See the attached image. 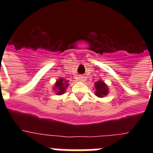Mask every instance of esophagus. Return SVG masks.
<instances>
[{"instance_id":"esophagus-1","label":"esophagus","mask_w":153,"mask_h":153,"mask_svg":"<svg viewBox=\"0 0 153 153\" xmlns=\"http://www.w3.org/2000/svg\"><path fill=\"white\" fill-rule=\"evenodd\" d=\"M85 79H85V77H84V76H80L79 78V80L80 82H84V81H85Z\"/></svg>"}]
</instances>
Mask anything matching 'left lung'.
Listing matches in <instances>:
<instances>
[{"label": "left lung", "instance_id": "8db88e82", "mask_svg": "<svg viewBox=\"0 0 153 153\" xmlns=\"http://www.w3.org/2000/svg\"><path fill=\"white\" fill-rule=\"evenodd\" d=\"M94 89H95V95L98 98H104L109 94V88L106 84L102 80H98L94 83Z\"/></svg>", "mask_w": 153, "mask_h": 153}]
</instances>
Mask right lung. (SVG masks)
I'll return each mask as SVG.
<instances>
[{
  "label": "right lung",
  "mask_w": 153,
  "mask_h": 153,
  "mask_svg": "<svg viewBox=\"0 0 153 153\" xmlns=\"http://www.w3.org/2000/svg\"><path fill=\"white\" fill-rule=\"evenodd\" d=\"M68 82L69 81H67L66 79H62V78H59V79L54 84L53 91H55V93H56L57 95H62L65 93L67 86H69Z\"/></svg>",
  "instance_id": "1"
}]
</instances>
